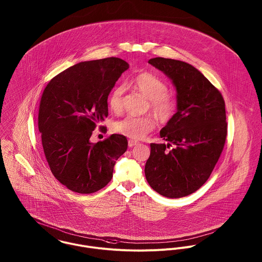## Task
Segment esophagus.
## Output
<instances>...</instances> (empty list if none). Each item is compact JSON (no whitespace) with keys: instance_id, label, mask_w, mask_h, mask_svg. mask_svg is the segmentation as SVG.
I'll return each mask as SVG.
<instances>
[{"instance_id":"obj_1","label":"esophagus","mask_w":262,"mask_h":262,"mask_svg":"<svg viewBox=\"0 0 262 262\" xmlns=\"http://www.w3.org/2000/svg\"><path fill=\"white\" fill-rule=\"evenodd\" d=\"M138 144V142H136V141H134V140H132V139H130L129 141H128V146L129 147H133V146H135V145H137Z\"/></svg>"}]
</instances>
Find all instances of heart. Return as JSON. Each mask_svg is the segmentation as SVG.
Here are the masks:
<instances>
[{
    "instance_id": "heart-1",
    "label": "heart",
    "mask_w": 262,
    "mask_h": 262,
    "mask_svg": "<svg viewBox=\"0 0 262 262\" xmlns=\"http://www.w3.org/2000/svg\"><path fill=\"white\" fill-rule=\"evenodd\" d=\"M134 88L149 100L150 111L160 122H166L174 114L177 101L167 94V84L151 73H142L133 79ZM124 88L115 86L109 94L108 106L114 113H119L123 106ZM154 128V122L149 117H126L114 124V130L129 138L142 139Z\"/></svg>"
}]
</instances>
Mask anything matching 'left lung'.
Here are the masks:
<instances>
[{"instance_id": "left-lung-1", "label": "left lung", "mask_w": 262, "mask_h": 262, "mask_svg": "<svg viewBox=\"0 0 262 262\" xmlns=\"http://www.w3.org/2000/svg\"><path fill=\"white\" fill-rule=\"evenodd\" d=\"M177 91V113L160 130L165 144H150L145 177L163 196H186L210 178L227 136L225 102L221 93L200 71L185 61L155 57L148 60ZM174 145L170 150L166 148Z\"/></svg>"}]
</instances>
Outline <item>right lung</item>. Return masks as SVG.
Instances as JSON below:
<instances>
[{
	"mask_svg": "<svg viewBox=\"0 0 262 262\" xmlns=\"http://www.w3.org/2000/svg\"><path fill=\"white\" fill-rule=\"evenodd\" d=\"M129 64L109 57L83 61L54 76L46 85L38 128L55 179L78 193H92L112 180L116 160L127 150L124 135L98 143L90 138L108 116V96Z\"/></svg>",
	"mask_w": 262,
	"mask_h": 262,
	"instance_id": "1",
	"label": "right lung"
}]
</instances>
